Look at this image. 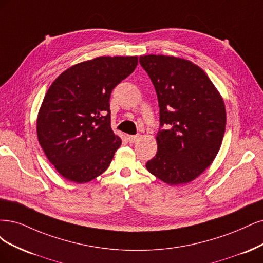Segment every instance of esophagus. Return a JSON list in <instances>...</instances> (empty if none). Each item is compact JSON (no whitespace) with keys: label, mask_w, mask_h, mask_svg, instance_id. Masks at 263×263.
<instances>
[{"label":"esophagus","mask_w":263,"mask_h":263,"mask_svg":"<svg viewBox=\"0 0 263 263\" xmlns=\"http://www.w3.org/2000/svg\"><path fill=\"white\" fill-rule=\"evenodd\" d=\"M140 138H141V135H140V134H137V135H129V137H128V140H129V142H130V143H135V142H137Z\"/></svg>","instance_id":"34e87169"}]
</instances>
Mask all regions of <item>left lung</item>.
Wrapping results in <instances>:
<instances>
[{"label": "left lung", "mask_w": 263, "mask_h": 263, "mask_svg": "<svg viewBox=\"0 0 263 263\" xmlns=\"http://www.w3.org/2000/svg\"><path fill=\"white\" fill-rule=\"evenodd\" d=\"M140 64L153 83L159 106L157 153L146 163L147 171L171 185L190 182L221 148L226 126L223 98L205 72L184 59L149 54L140 57Z\"/></svg>", "instance_id": "1"}]
</instances>
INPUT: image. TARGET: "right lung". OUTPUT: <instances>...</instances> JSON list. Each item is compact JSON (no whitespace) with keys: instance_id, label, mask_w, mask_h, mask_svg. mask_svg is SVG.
I'll return each instance as SVG.
<instances>
[{"instance_id":"right-lung-1","label":"right lung","mask_w":263,"mask_h":263,"mask_svg":"<svg viewBox=\"0 0 263 263\" xmlns=\"http://www.w3.org/2000/svg\"><path fill=\"white\" fill-rule=\"evenodd\" d=\"M138 57H99L71 66L42 101L37 135L65 179L83 183L109 167L121 139L110 126V95L135 70Z\"/></svg>"}]
</instances>
